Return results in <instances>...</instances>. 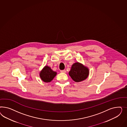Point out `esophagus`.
I'll use <instances>...</instances> for the list:
<instances>
[{"label":"esophagus","instance_id":"esophagus-1","mask_svg":"<svg viewBox=\"0 0 127 127\" xmlns=\"http://www.w3.org/2000/svg\"><path fill=\"white\" fill-rule=\"evenodd\" d=\"M61 73H66V71H65V70H61Z\"/></svg>","mask_w":127,"mask_h":127}]
</instances>
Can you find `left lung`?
<instances>
[{
    "label": "left lung",
    "mask_w": 127,
    "mask_h": 127,
    "mask_svg": "<svg viewBox=\"0 0 127 127\" xmlns=\"http://www.w3.org/2000/svg\"><path fill=\"white\" fill-rule=\"evenodd\" d=\"M69 74L74 81L76 82H81L88 77L89 69L80 63L76 62L72 65Z\"/></svg>",
    "instance_id": "left-lung-1"
}]
</instances>
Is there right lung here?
<instances>
[{"label": "right lung", "instance_id": "1", "mask_svg": "<svg viewBox=\"0 0 127 127\" xmlns=\"http://www.w3.org/2000/svg\"><path fill=\"white\" fill-rule=\"evenodd\" d=\"M57 73L54 72L49 66L46 65L40 71L39 76L41 80L45 82H49L53 80Z\"/></svg>", "mask_w": 127, "mask_h": 127}]
</instances>
